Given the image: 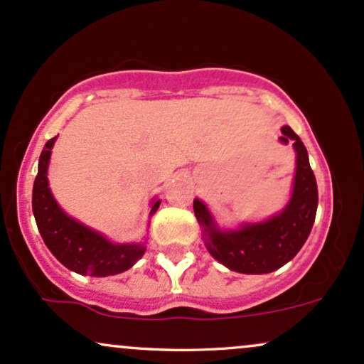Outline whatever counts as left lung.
Wrapping results in <instances>:
<instances>
[{
	"label": "left lung",
	"instance_id": "left-lung-1",
	"mask_svg": "<svg viewBox=\"0 0 364 364\" xmlns=\"http://www.w3.org/2000/svg\"><path fill=\"white\" fill-rule=\"evenodd\" d=\"M279 141L292 144L296 151V175L289 203L280 213L263 222L240 223L237 228H222L201 199H194V215L203 228V240L218 263L228 270L263 275L279 270L304 246L311 232L318 208L316 178L309 166L303 141L289 125H284Z\"/></svg>",
	"mask_w": 364,
	"mask_h": 364
}]
</instances>
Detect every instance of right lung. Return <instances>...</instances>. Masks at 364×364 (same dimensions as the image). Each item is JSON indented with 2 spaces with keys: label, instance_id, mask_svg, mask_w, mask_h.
<instances>
[{
  "label": "right lung",
  "instance_id": "add662e5",
  "mask_svg": "<svg viewBox=\"0 0 364 364\" xmlns=\"http://www.w3.org/2000/svg\"><path fill=\"white\" fill-rule=\"evenodd\" d=\"M58 136L50 139L39 156L32 189V211L44 244L68 270L89 277H109L129 270L144 256L146 242H112L101 232L65 213L56 203L48 181L51 149ZM161 199L151 201L149 216L156 213Z\"/></svg>",
  "mask_w": 364,
  "mask_h": 364
}]
</instances>
